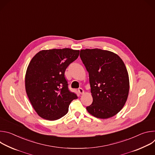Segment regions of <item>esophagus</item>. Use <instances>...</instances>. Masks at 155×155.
Listing matches in <instances>:
<instances>
[{"label":"esophagus","instance_id":"34e87169","mask_svg":"<svg viewBox=\"0 0 155 155\" xmlns=\"http://www.w3.org/2000/svg\"><path fill=\"white\" fill-rule=\"evenodd\" d=\"M78 91V92H79V93H80V94H84V90L82 89V88L80 87Z\"/></svg>","mask_w":155,"mask_h":155}]
</instances>
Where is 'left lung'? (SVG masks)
<instances>
[{"label":"left lung","instance_id":"1","mask_svg":"<svg viewBox=\"0 0 155 155\" xmlns=\"http://www.w3.org/2000/svg\"><path fill=\"white\" fill-rule=\"evenodd\" d=\"M80 56L89 73L93 99L86 107L87 111L97 118L115 116L124 107L129 94L124 63L117 54L98 48L81 50Z\"/></svg>","mask_w":155,"mask_h":155}]
</instances>
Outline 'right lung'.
<instances>
[{
  "mask_svg": "<svg viewBox=\"0 0 155 155\" xmlns=\"http://www.w3.org/2000/svg\"><path fill=\"white\" fill-rule=\"evenodd\" d=\"M79 53L70 48L41 50L31 59L25 76L26 91L41 118L50 121L62 118L78 98L69 90L64 73Z\"/></svg>",
  "mask_w": 155,
  "mask_h": 155,
  "instance_id": "add662e5",
  "label": "right lung"
}]
</instances>
